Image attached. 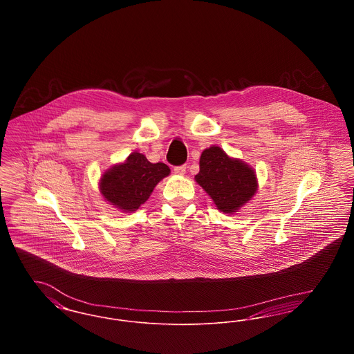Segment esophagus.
Here are the masks:
<instances>
[{"label": "esophagus", "mask_w": 354, "mask_h": 354, "mask_svg": "<svg viewBox=\"0 0 354 354\" xmlns=\"http://www.w3.org/2000/svg\"><path fill=\"white\" fill-rule=\"evenodd\" d=\"M174 174H176V175H185V166H176V167L174 169Z\"/></svg>", "instance_id": "1"}]
</instances>
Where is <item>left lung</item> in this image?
Segmentation results:
<instances>
[{
    "instance_id": "obj_1",
    "label": "left lung",
    "mask_w": 354,
    "mask_h": 354,
    "mask_svg": "<svg viewBox=\"0 0 354 354\" xmlns=\"http://www.w3.org/2000/svg\"><path fill=\"white\" fill-rule=\"evenodd\" d=\"M196 182L211 196L220 211L236 212L256 192V175L245 163L231 159L220 147H209L201 156Z\"/></svg>"
}]
</instances>
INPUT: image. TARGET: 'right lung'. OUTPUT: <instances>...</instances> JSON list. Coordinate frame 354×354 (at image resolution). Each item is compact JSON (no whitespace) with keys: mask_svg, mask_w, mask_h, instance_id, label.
Wrapping results in <instances>:
<instances>
[{"mask_svg":"<svg viewBox=\"0 0 354 354\" xmlns=\"http://www.w3.org/2000/svg\"><path fill=\"white\" fill-rule=\"evenodd\" d=\"M169 174V166L165 163H151L145 155L133 152L124 163L109 169L102 176V195L122 211H135Z\"/></svg>","mask_w":354,"mask_h":354,"instance_id":"obj_1","label":"right lung"}]
</instances>
